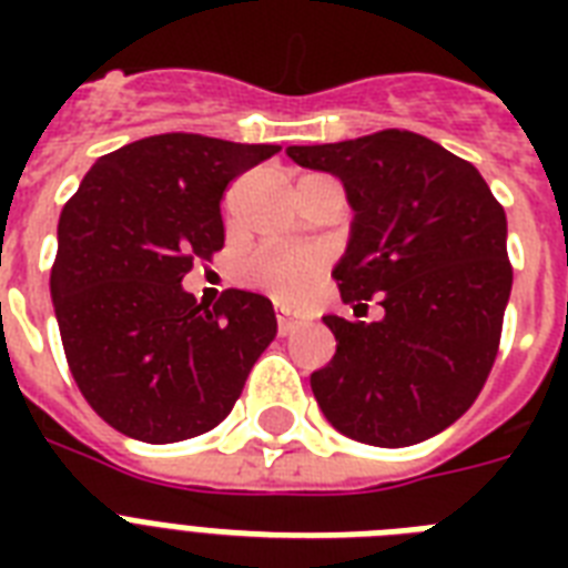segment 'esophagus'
I'll return each instance as SVG.
<instances>
[{
	"mask_svg": "<svg viewBox=\"0 0 568 568\" xmlns=\"http://www.w3.org/2000/svg\"><path fill=\"white\" fill-rule=\"evenodd\" d=\"M301 324H306V318H301V315H288L285 310H280V315H276V327H280V336H288V333L301 327Z\"/></svg>",
	"mask_w": 568,
	"mask_h": 568,
	"instance_id": "obj_1",
	"label": "esophagus"
}]
</instances>
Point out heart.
Wrapping results in <instances>:
<instances>
[{"label":"heart","instance_id":"1","mask_svg":"<svg viewBox=\"0 0 568 568\" xmlns=\"http://www.w3.org/2000/svg\"><path fill=\"white\" fill-rule=\"evenodd\" d=\"M327 253L315 244H285L267 247L250 258L247 276L280 301H301L318 280Z\"/></svg>","mask_w":568,"mask_h":568}]
</instances>
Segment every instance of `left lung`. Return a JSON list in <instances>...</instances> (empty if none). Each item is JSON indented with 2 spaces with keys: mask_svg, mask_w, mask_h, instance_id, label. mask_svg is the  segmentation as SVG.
Returning a JSON list of instances; mask_svg holds the SVG:
<instances>
[{
  "mask_svg": "<svg viewBox=\"0 0 568 568\" xmlns=\"http://www.w3.org/2000/svg\"><path fill=\"white\" fill-rule=\"evenodd\" d=\"M288 155L338 176L356 212L333 271L342 301L386 310L324 318L336 356L310 377L315 400L365 445L430 439L475 404L498 356L513 288L504 205L475 164L406 129Z\"/></svg>",
  "mask_w": 568,
  "mask_h": 568,
  "instance_id": "obj_1",
  "label": "left lung"
}]
</instances>
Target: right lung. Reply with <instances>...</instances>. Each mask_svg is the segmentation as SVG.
<instances>
[{"label": "right lung", "instance_id": "right-lung-1", "mask_svg": "<svg viewBox=\"0 0 568 568\" xmlns=\"http://www.w3.org/2000/svg\"><path fill=\"white\" fill-rule=\"evenodd\" d=\"M276 144L168 132L97 159L58 221L49 276L61 345L93 413L168 445L212 430L276 336L267 297L182 288L223 247V191Z\"/></svg>", "mask_w": 568, "mask_h": 568}]
</instances>
